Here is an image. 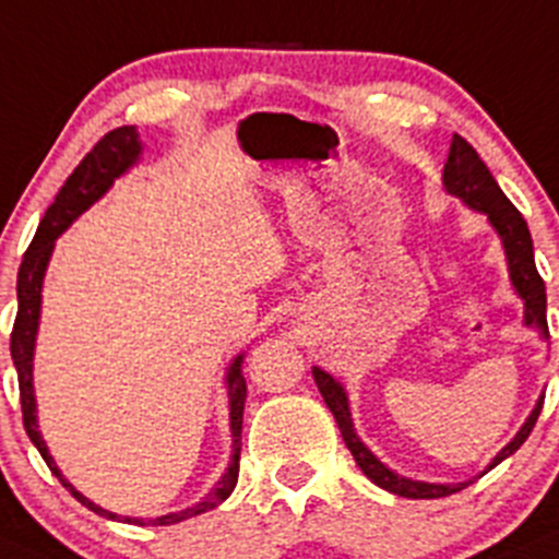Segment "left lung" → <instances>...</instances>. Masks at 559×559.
<instances>
[{
	"mask_svg": "<svg viewBox=\"0 0 559 559\" xmlns=\"http://www.w3.org/2000/svg\"><path fill=\"white\" fill-rule=\"evenodd\" d=\"M442 181H444V190H448L450 195L461 198L468 209L487 214L490 225L496 227L498 235H501V243H503V251H507V262H509V278H512L514 292L522 297V302H525V324L538 329L544 337H549V324H546V286H544V278L536 270V260H533V240H531V230H527V222L522 219V214L514 209V203L503 195V190L498 187V181L492 179V174L487 171V166L481 163L477 150H474L466 139L457 136V133L452 136ZM313 378H316V385H319L321 396H324L326 407L332 409L334 420H337L340 433H343L350 455H354L358 468H361L374 485L402 498H444L472 485V481H457V485H431V481H415L407 477H399V474L391 472L385 463H380L378 457L372 455V450L356 437L345 388L340 385L332 374L319 367H313ZM542 407H544V396L538 399L536 409H533L531 418L525 420V426L516 431V437L507 444V448L492 457V463L487 468H496L498 463L507 461L509 455H514V452L522 448V442L531 437L533 426H536L538 415H542Z\"/></svg>",
	"mask_w": 559,
	"mask_h": 559,
	"instance_id": "8db88e82",
	"label": "left lung"
}]
</instances>
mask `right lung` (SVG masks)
<instances>
[{"mask_svg":"<svg viewBox=\"0 0 559 559\" xmlns=\"http://www.w3.org/2000/svg\"><path fill=\"white\" fill-rule=\"evenodd\" d=\"M141 155V141L139 133L133 126H122L109 131L107 136L98 141L78 168L69 176L67 185L61 187V192L56 195L50 209L45 211L43 222H39L37 235H34L32 246L23 254L21 270H17V316L13 324V334H10V356H13L15 372H17V388H21V409H23V428H26L28 439L34 442V448L39 450V455L45 457L47 468L56 474L58 481L72 492L74 498L87 507L91 512L109 516V520H117V514L107 512V509L96 507L93 501H87L82 492L74 490L72 481L63 479V474L58 472L56 461L47 452V444L39 433L37 426V399H34V383H32V369H34V343H37V326H39V308H43V278L47 262H50L52 243L56 238L72 225L74 219L85 209H91L104 192L109 190L111 181L117 176H122L133 163L139 160ZM240 364H243V356H235V361L227 369V391H230V431H233V457L227 472L222 474V479L216 481L214 490L198 501L195 507L185 509V512L155 516L150 520V525H174V522L190 520V516L209 512V509L219 507L227 496L235 490V481H238V461H240V428H243V404H246V380L243 372H240ZM122 522H133V525H144V520H136V516H126Z\"/></svg>","mask_w":559,"mask_h":559,"instance_id":"obj_1","label":"right lung"}]
</instances>
